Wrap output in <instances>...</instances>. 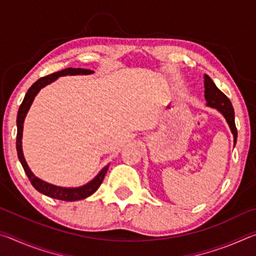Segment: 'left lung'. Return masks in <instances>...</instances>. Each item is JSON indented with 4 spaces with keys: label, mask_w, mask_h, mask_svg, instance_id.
<instances>
[{
    "label": "left lung",
    "mask_w": 256,
    "mask_h": 256,
    "mask_svg": "<svg viewBox=\"0 0 256 256\" xmlns=\"http://www.w3.org/2000/svg\"><path fill=\"white\" fill-rule=\"evenodd\" d=\"M204 97L206 100V106L216 108L226 120L228 126L232 133L234 146H235L237 142V128L235 125V112H234L232 102L226 94L216 88L214 82L206 74H204Z\"/></svg>",
    "instance_id": "1"
}]
</instances>
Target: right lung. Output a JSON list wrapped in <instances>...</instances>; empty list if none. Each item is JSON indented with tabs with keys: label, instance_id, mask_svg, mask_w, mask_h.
Returning a JSON list of instances; mask_svg holds the SVG:
<instances>
[{
	"label": "right lung",
	"instance_id": "obj_1",
	"mask_svg": "<svg viewBox=\"0 0 256 256\" xmlns=\"http://www.w3.org/2000/svg\"><path fill=\"white\" fill-rule=\"evenodd\" d=\"M92 70H86V68H64L62 71L52 73V74L40 78V80H37L34 84L28 89L27 94L24 98L22 104L20 105V108L18 110V116H16V128H18V132H16V151H18V158L20 160L21 164H22L24 172L27 174L29 180L32 182V184L38 192H40L45 196L58 198V200L62 201H79L84 200V198H88L96 192L99 186L102 183L104 177H105L110 164L102 168V170L98 172V174L94 177V178L88 182V183L79 186V188H62V186L53 185L50 183L38 178L37 176H34V172L30 170L27 162H26L24 151H22V132H24V118L27 116L28 112L32 107V104L34 102V97L37 96V94L44 88V86L50 84L52 82H54L56 79H58L60 76H88L92 74Z\"/></svg>",
	"mask_w": 256,
	"mask_h": 256
}]
</instances>
